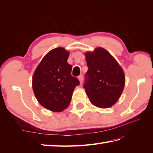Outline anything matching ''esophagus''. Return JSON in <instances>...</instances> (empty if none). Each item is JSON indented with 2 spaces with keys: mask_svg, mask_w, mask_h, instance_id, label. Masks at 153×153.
Returning <instances> with one entry per match:
<instances>
[{
  "mask_svg": "<svg viewBox=\"0 0 153 153\" xmlns=\"http://www.w3.org/2000/svg\"><path fill=\"white\" fill-rule=\"evenodd\" d=\"M77 78H78V79L79 81L80 84H82V82H83V76H82V75H80V76H78V77H77Z\"/></svg>",
  "mask_w": 153,
  "mask_h": 153,
  "instance_id": "esophagus-1",
  "label": "esophagus"
}]
</instances>
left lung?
Here are the masks:
<instances>
[{
  "instance_id": "left-lung-1",
  "label": "left lung",
  "mask_w": 153,
  "mask_h": 153,
  "mask_svg": "<svg viewBox=\"0 0 153 153\" xmlns=\"http://www.w3.org/2000/svg\"><path fill=\"white\" fill-rule=\"evenodd\" d=\"M89 69L83 87L94 106L100 108L112 106L119 100L125 86L123 70L108 51L97 47L85 53Z\"/></svg>"
}]
</instances>
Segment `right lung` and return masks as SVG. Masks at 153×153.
Listing matches in <instances>:
<instances>
[{
	"mask_svg": "<svg viewBox=\"0 0 153 153\" xmlns=\"http://www.w3.org/2000/svg\"><path fill=\"white\" fill-rule=\"evenodd\" d=\"M70 52L63 47L52 49L35 69L32 87L37 101L54 112H62L69 106L75 87L79 84L71 76L72 66L68 63Z\"/></svg>",
	"mask_w": 153,
	"mask_h": 153,
	"instance_id": "obj_1",
	"label": "right lung"
}]
</instances>
